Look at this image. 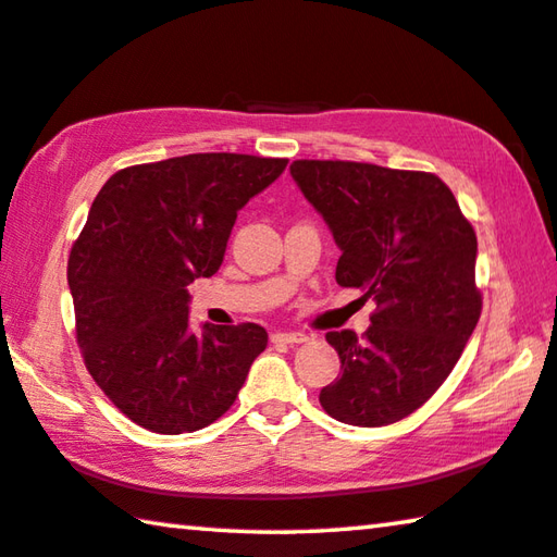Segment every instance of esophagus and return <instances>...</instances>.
Instances as JSON below:
<instances>
[{
    "mask_svg": "<svg viewBox=\"0 0 557 557\" xmlns=\"http://www.w3.org/2000/svg\"><path fill=\"white\" fill-rule=\"evenodd\" d=\"M270 338H272V344H289V346L309 342V336L305 332H275Z\"/></svg>",
    "mask_w": 557,
    "mask_h": 557,
    "instance_id": "1",
    "label": "esophagus"
}]
</instances>
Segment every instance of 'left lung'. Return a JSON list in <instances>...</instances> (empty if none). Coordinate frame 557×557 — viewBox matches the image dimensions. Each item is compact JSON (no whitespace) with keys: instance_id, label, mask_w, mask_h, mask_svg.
Instances as JSON below:
<instances>
[{"instance_id":"left-lung-1","label":"left lung","mask_w":557,"mask_h":557,"mask_svg":"<svg viewBox=\"0 0 557 557\" xmlns=\"http://www.w3.org/2000/svg\"><path fill=\"white\" fill-rule=\"evenodd\" d=\"M289 174L342 250L338 285L375 301L363 338L326 334L342 375L319 403L346 425H391L445 383L482 314L474 228L435 174L317 159Z\"/></svg>"}]
</instances>
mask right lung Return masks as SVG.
<instances>
[{
	"instance_id": "right-lung-1",
	"label": "right lung",
	"mask_w": 557,
	"mask_h": 557,
	"mask_svg": "<svg viewBox=\"0 0 557 557\" xmlns=\"http://www.w3.org/2000/svg\"><path fill=\"white\" fill-rule=\"evenodd\" d=\"M287 159L186 154L112 174L69 258L75 332L102 393L159 435L194 432L231 408L265 351L258 324L188 319V285L221 268L238 211Z\"/></svg>"
}]
</instances>
